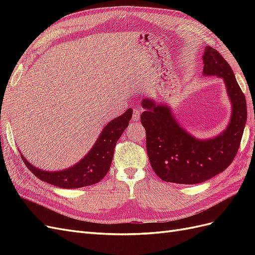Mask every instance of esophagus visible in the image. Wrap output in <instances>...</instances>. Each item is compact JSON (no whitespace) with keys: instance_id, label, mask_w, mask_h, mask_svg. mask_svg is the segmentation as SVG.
Segmentation results:
<instances>
[{"instance_id":"obj_1","label":"esophagus","mask_w":255,"mask_h":255,"mask_svg":"<svg viewBox=\"0 0 255 255\" xmlns=\"http://www.w3.org/2000/svg\"><path fill=\"white\" fill-rule=\"evenodd\" d=\"M140 114H141V110H139V109H135L134 111H133V120L134 121H139V119H140Z\"/></svg>"}]
</instances>
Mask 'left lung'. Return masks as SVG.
<instances>
[{"label": "left lung", "instance_id": "left-lung-1", "mask_svg": "<svg viewBox=\"0 0 255 255\" xmlns=\"http://www.w3.org/2000/svg\"><path fill=\"white\" fill-rule=\"evenodd\" d=\"M202 59L203 75L223 80L232 105L229 125L219 135L198 139L177 122L170 106L150 98L141 101L146 152L154 172L165 182L191 185L210 180L230 166L241 144L247 103L232 68L211 47H205Z\"/></svg>", "mask_w": 255, "mask_h": 255}]
</instances>
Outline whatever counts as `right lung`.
Instances as JSON below:
<instances>
[{"instance_id": "add662e5", "label": "right lung", "mask_w": 255, "mask_h": 255, "mask_svg": "<svg viewBox=\"0 0 255 255\" xmlns=\"http://www.w3.org/2000/svg\"><path fill=\"white\" fill-rule=\"evenodd\" d=\"M132 115L133 110L128 109L125 114L107 123L86 155L79 163L64 170H43L33 166L22 154L21 157L26 167L38 179L54 186L73 189L94 185L101 181L109 172L114 157L115 145L128 127Z\"/></svg>"}]
</instances>
